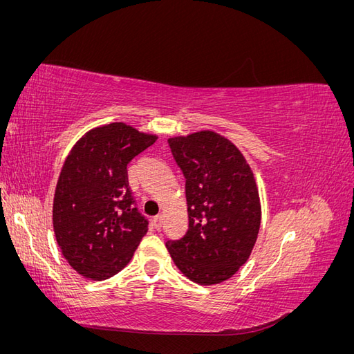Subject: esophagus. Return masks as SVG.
Wrapping results in <instances>:
<instances>
[{
    "instance_id": "obj_1",
    "label": "esophagus",
    "mask_w": 354,
    "mask_h": 354,
    "mask_svg": "<svg viewBox=\"0 0 354 354\" xmlns=\"http://www.w3.org/2000/svg\"><path fill=\"white\" fill-rule=\"evenodd\" d=\"M152 223H153V227L156 229V230H159L160 227H162V216H156V217H153V220H152Z\"/></svg>"
}]
</instances>
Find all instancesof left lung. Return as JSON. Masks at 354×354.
<instances>
[{"mask_svg": "<svg viewBox=\"0 0 354 354\" xmlns=\"http://www.w3.org/2000/svg\"><path fill=\"white\" fill-rule=\"evenodd\" d=\"M186 178L189 229L167 241L178 270L199 285L227 281L250 259L261 223L259 189L243 155L205 130L168 138Z\"/></svg>", "mask_w": 354, "mask_h": 354, "instance_id": "left-lung-1", "label": "left lung"}]
</instances>
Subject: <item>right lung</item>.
<instances>
[{
  "instance_id": "obj_1",
  "label": "right lung",
  "mask_w": 354,
  "mask_h": 354,
  "mask_svg": "<svg viewBox=\"0 0 354 354\" xmlns=\"http://www.w3.org/2000/svg\"><path fill=\"white\" fill-rule=\"evenodd\" d=\"M156 136L124 122L93 128L72 147L53 202V227L73 270L93 281L112 277L131 260L147 232L128 186L127 165Z\"/></svg>"
}]
</instances>
